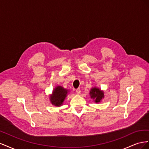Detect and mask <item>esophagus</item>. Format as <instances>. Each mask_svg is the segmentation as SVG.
<instances>
[{
  "mask_svg": "<svg viewBox=\"0 0 149 149\" xmlns=\"http://www.w3.org/2000/svg\"><path fill=\"white\" fill-rule=\"evenodd\" d=\"M76 93H77L78 94H79L81 93V89H80V88L76 89Z\"/></svg>",
  "mask_w": 149,
  "mask_h": 149,
  "instance_id": "34e87169",
  "label": "esophagus"
}]
</instances>
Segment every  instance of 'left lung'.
I'll use <instances>...</instances> for the list:
<instances>
[{
	"label": "left lung",
	"mask_w": 149,
	"mask_h": 149,
	"mask_svg": "<svg viewBox=\"0 0 149 149\" xmlns=\"http://www.w3.org/2000/svg\"><path fill=\"white\" fill-rule=\"evenodd\" d=\"M89 95L94 102L99 103L104 97V91H102L100 88L94 86L92 87L89 91Z\"/></svg>",
	"instance_id": "left-lung-1"
}]
</instances>
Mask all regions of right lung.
<instances>
[{
  "label": "right lung",
  "mask_w": 149,
  "mask_h": 149,
  "mask_svg": "<svg viewBox=\"0 0 149 149\" xmlns=\"http://www.w3.org/2000/svg\"><path fill=\"white\" fill-rule=\"evenodd\" d=\"M68 93V89H67L60 85L56 86L53 89L52 93L49 94V101H50L52 104L54 106L60 107L63 105Z\"/></svg>",
  "instance_id": "add662e5"
}]
</instances>
